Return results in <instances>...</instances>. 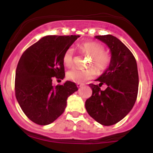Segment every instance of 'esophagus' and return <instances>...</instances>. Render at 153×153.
Wrapping results in <instances>:
<instances>
[{"mask_svg":"<svg viewBox=\"0 0 153 153\" xmlns=\"http://www.w3.org/2000/svg\"><path fill=\"white\" fill-rule=\"evenodd\" d=\"M83 85H84V84H81V83H78V84H77V86H78V88L81 87V86H82Z\"/></svg>","mask_w":153,"mask_h":153,"instance_id":"1","label":"esophagus"}]
</instances>
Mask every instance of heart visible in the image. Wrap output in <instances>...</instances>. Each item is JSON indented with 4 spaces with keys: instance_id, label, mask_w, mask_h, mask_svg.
Wrapping results in <instances>:
<instances>
[{
    "instance_id": "b5f03b06",
    "label": "heart",
    "mask_w": 153,
    "mask_h": 153,
    "mask_svg": "<svg viewBox=\"0 0 153 153\" xmlns=\"http://www.w3.org/2000/svg\"><path fill=\"white\" fill-rule=\"evenodd\" d=\"M80 50L84 53L90 55V65H93L98 72H104L110 66L112 57L107 52H104V48L101 44L95 41H86L78 45ZM73 49L69 47L63 55V63L67 67H70L73 64ZM95 75L94 68L79 69L71 68L67 72V78L69 81L76 83H83L92 78Z\"/></svg>"
}]
</instances>
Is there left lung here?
Here are the masks:
<instances>
[{
  "label": "left lung",
  "mask_w": 153,
  "mask_h": 153,
  "mask_svg": "<svg viewBox=\"0 0 153 153\" xmlns=\"http://www.w3.org/2000/svg\"><path fill=\"white\" fill-rule=\"evenodd\" d=\"M110 49L112 62L96 80L100 84H89L92 96L85 102L88 114L104 126L119 122L130 112L138 91V72L135 58L131 51L115 36L97 35ZM108 87L101 91L100 86Z\"/></svg>",
  "instance_id": "obj_1"
}]
</instances>
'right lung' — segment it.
<instances>
[{
    "label": "right lung",
    "mask_w": 153,
    "mask_h": 153,
    "mask_svg": "<svg viewBox=\"0 0 153 153\" xmlns=\"http://www.w3.org/2000/svg\"><path fill=\"white\" fill-rule=\"evenodd\" d=\"M79 35H48L34 44L21 55L15 72V97L29 119L38 125L53 122L67 106L76 84L66 81L52 85L53 78L65 76L63 55Z\"/></svg>",
    "instance_id": "1"
}]
</instances>
